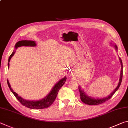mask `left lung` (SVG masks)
Instances as JSON below:
<instances>
[{
	"mask_svg": "<svg viewBox=\"0 0 128 128\" xmlns=\"http://www.w3.org/2000/svg\"><path fill=\"white\" fill-rule=\"evenodd\" d=\"M113 46H114L115 49H116V50H118V46L116 44H113ZM119 60H120V63H121V66H122V68H121V71H120V79H119V82H118V85L116 88H115V90L112 92L110 94L108 97L103 98H93L90 97H89L88 95L86 94V92H84V90H82V89H81V87H80L79 86V90L80 92V99H81V100L84 102V104H89V105H98V104H103V103L105 102L107 100H108L109 99L112 97L114 93H115L116 91L118 90V89L119 88L121 83H122V59L120 58H119Z\"/></svg>",
	"mask_w": 128,
	"mask_h": 128,
	"instance_id": "8db88e82",
	"label": "left lung"
}]
</instances>
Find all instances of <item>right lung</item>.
<instances>
[{"mask_svg":"<svg viewBox=\"0 0 128 128\" xmlns=\"http://www.w3.org/2000/svg\"><path fill=\"white\" fill-rule=\"evenodd\" d=\"M36 46L35 42L31 41V40H21V41L18 42L15 45L14 48L15 49H17L18 47L22 46ZM15 53L14 51L13 52V53L11 54L10 56L8 59V66L9 68L10 66V62L11 59V58L13 57ZM67 78L66 77H64L60 79V81H58L57 83L55 84V86H53L52 89L50 90V93H49L48 95H47L46 97L42 98V100H26L20 97L17 94L13 91L10 86V85L9 82L8 80H7V83L8 86H9V88L10 89V91L12 92V93L14 95L16 98L19 100V102L23 105V106H25L26 107H28L29 108L32 109H42L45 108H47L49 107L50 105L52 104L53 102L54 101L57 95L58 94V91H59L60 88L64 86V82L66 81Z\"/></svg>","mask_w":128,"mask_h":128,"instance_id":"obj_1","label":"right lung"}]
</instances>
